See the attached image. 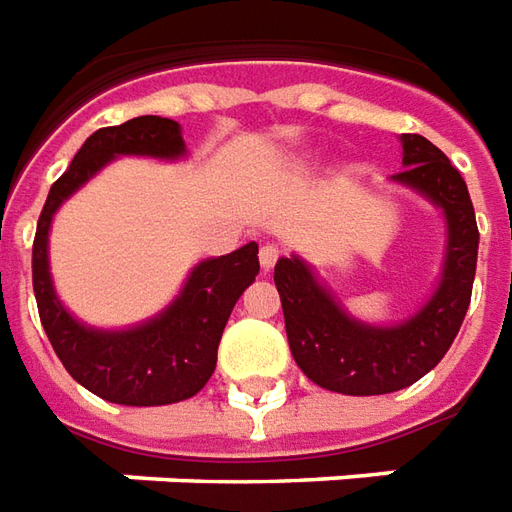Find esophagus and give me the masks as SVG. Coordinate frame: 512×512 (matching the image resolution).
Wrapping results in <instances>:
<instances>
[{
    "instance_id": "1",
    "label": "esophagus",
    "mask_w": 512,
    "mask_h": 512,
    "mask_svg": "<svg viewBox=\"0 0 512 512\" xmlns=\"http://www.w3.org/2000/svg\"><path fill=\"white\" fill-rule=\"evenodd\" d=\"M278 256H281V250H278V245H264V248L259 250V264H262L264 273H270V270L276 267Z\"/></svg>"
}]
</instances>
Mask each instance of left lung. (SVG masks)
<instances>
[{
	"label": "left lung",
	"mask_w": 512,
	"mask_h": 512,
	"mask_svg": "<svg viewBox=\"0 0 512 512\" xmlns=\"http://www.w3.org/2000/svg\"><path fill=\"white\" fill-rule=\"evenodd\" d=\"M401 167L390 181L429 200L446 222L443 267L421 309L387 326L365 323L345 312L298 253L276 262L273 278L292 357L331 393L384 396L415 384L449 351L471 303L479 231L468 186L449 158L418 133L401 136Z\"/></svg>",
	"instance_id": "8db88e82"
}]
</instances>
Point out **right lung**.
<instances>
[{"label": "right lung", "instance_id": "1", "mask_svg": "<svg viewBox=\"0 0 512 512\" xmlns=\"http://www.w3.org/2000/svg\"><path fill=\"white\" fill-rule=\"evenodd\" d=\"M122 155L158 161L186 158L181 125L164 116H136L91 133L69 169L49 189L33 242V290L49 343L74 382L125 407H161L200 393L217 365V345L231 309L259 276V245L197 262L181 292L136 326L97 329L74 317L49 273V228L63 203Z\"/></svg>", "mask_w": 512, "mask_h": 512}]
</instances>
